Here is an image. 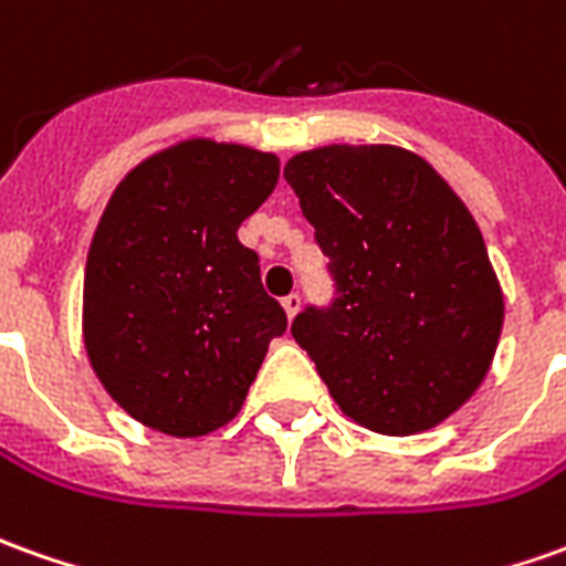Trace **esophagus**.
Instances as JSON below:
<instances>
[{
  "mask_svg": "<svg viewBox=\"0 0 566 566\" xmlns=\"http://www.w3.org/2000/svg\"><path fill=\"white\" fill-rule=\"evenodd\" d=\"M282 306H284V313H287V318H294L300 310V294L294 291V294H287V297H282Z\"/></svg>",
  "mask_w": 566,
  "mask_h": 566,
  "instance_id": "34e87169",
  "label": "esophagus"
}]
</instances>
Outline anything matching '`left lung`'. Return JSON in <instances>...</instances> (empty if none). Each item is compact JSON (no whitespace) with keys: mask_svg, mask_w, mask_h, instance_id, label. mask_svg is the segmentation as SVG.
Returning a JSON list of instances; mask_svg holds the SVG:
<instances>
[{"mask_svg":"<svg viewBox=\"0 0 566 566\" xmlns=\"http://www.w3.org/2000/svg\"><path fill=\"white\" fill-rule=\"evenodd\" d=\"M284 179L328 256L334 297L291 334L340 412L390 437L440 424L486 378L502 291L474 217L418 154L328 145Z\"/></svg>","mask_w":566,"mask_h":566,"instance_id":"1","label":"left lung"}]
</instances>
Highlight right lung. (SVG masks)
Segmentation results:
<instances>
[{"label":"right lung","mask_w":566,"mask_h":566,"mask_svg":"<svg viewBox=\"0 0 566 566\" xmlns=\"http://www.w3.org/2000/svg\"><path fill=\"white\" fill-rule=\"evenodd\" d=\"M279 157L188 138L111 195L83 282V337L105 390L145 428L229 424L287 315L238 226L272 195Z\"/></svg>","instance_id":"obj_1"}]
</instances>
